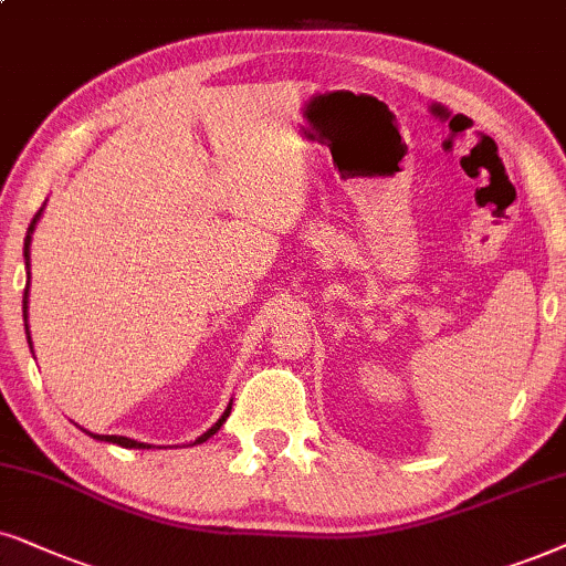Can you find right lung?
Here are the masks:
<instances>
[{
	"instance_id": "obj_1",
	"label": "right lung",
	"mask_w": 566,
	"mask_h": 566,
	"mask_svg": "<svg viewBox=\"0 0 566 566\" xmlns=\"http://www.w3.org/2000/svg\"><path fill=\"white\" fill-rule=\"evenodd\" d=\"M41 219V211L35 213L33 217V221H31V227H28V234H25V242H23V259H25V269H28V284H25V295H23V321H25V334H28V345H31V332H28V287H31V238H33V230H35V221ZM230 410H232V402L227 405V410L221 412V418L217 420V423H213L209 431L206 433H200L196 441L190 443V447H196V443H203L206 439H211L213 433L219 431L221 426H224V420L230 418ZM85 431V428H83ZM91 436V439H96V441H109V443H117V447H125V449H151V443H143V441H135V439H127V436H102V433H91V431H85Z\"/></svg>"
}]
</instances>
